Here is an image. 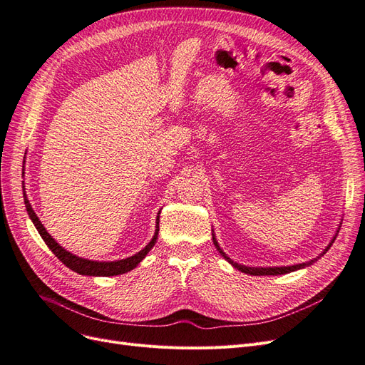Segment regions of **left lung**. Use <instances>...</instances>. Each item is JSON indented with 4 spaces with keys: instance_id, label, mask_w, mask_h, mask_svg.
<instances>
[{
    "instance_id": "obj_1",
    "label": "left lung",
    "mask_w": 365,
    "mask_h": 365,
    "mask_svg": "<svg viewBox=\"0 0 365 365\" xmlns=\"http://www.w3.org/2000/svg\"><path fill=\"white\" fill-rule=\"evenodd\" d=\"M213 231V230H212ZM339 233V225H338V230H336V233H335V236L332 237V240L329 242V245L318 254V256L315 257V259H312V260H309V262H304V263H297V264H289V267H247V264H240V263H237V262H235V260H231L227 254L224 252V250L219 247V244H217V240H216V235H215V231L212 233V236H213V244H215V247H216V250L220 252V256H222L227 262H230L231 264H233V267L236 268V269H239L240 272H245V274H250V275H282V274H288V272H294V271H298V269H303V268H307V267H311V264H314L318 259H322L324 254L327 252V250L332 247V244H334V240L336 239V235Z\"/></svg>"
}]
</instances>
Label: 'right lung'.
<instances>
[{
  "mask_svg": "<svg viewBox=\"0 0 365 365\" xmlns=\"http://www.w3.org/2000/svg\"><path fill=\"white\" fill-rule=\"evenodd\" d=\"M24 204L27 208V213L31 219V222L35 224L38 233L41 235V237L46 242L47 247L53 251L54 256H56L65 267H68L71 271L81 274V275H93V277H111V275H120V274H125L128 271L134 269L137 264L148 256V252L152 250V247L155 245V242L158 239V231H160V213L157 215V222H155V233H153V237L150 239L149 244L143 248L141 251H138L137 254L126 259H121V260H114V262H98V260H90V259H83L76 256V254L70 252L65 250L63 247H61L56 240H54L50 235L48 231L46 230V227L42 225V222L39 220V217L36 216L35 210L31 208L27 196L24 195Z\"/></svg>",
  "mask_w": 365,
  "mask_h": 365,
  "instance_id": "add662e5",
  "label": "right lung"
}]
</instances>
